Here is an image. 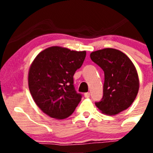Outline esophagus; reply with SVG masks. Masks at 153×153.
Returning a JSON list of instances; mask_svg holds the SVG:
<instances>
[{"label":"esophagus","mask_w":153,"mask_h":153,"mask_svg":"<svg viewBox=\"0 0 153 153\" xmlns=\"http://www.w3.org/2000/svg\"><path fill=\"white\" fill-rule=\"evenodd\" d=\"M84 97L85 98H89L90 97V93H86L84 94Z\"/></svg>","instance_id":"34e87169"}]
</instances>
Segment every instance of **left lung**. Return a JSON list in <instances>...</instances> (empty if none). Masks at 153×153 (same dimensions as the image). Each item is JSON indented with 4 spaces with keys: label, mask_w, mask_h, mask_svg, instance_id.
<instances>
[{
    "label": "left lung",
    "mask_w": 153,
    "mask_h": 153,
    "mask_svg": "<svg viewBox=\"0 0 153 153\" xmlns=\"http://www.w3.org/2000/svg\"><path fill=\"white\" fill-rule=\"evenodd\" d=\"M90 58L104 71L103 97L96 106L102 113L117 115L129 107L140 88L136 67L122 51L105 48L90 53Z\"/></svg>",
    "instance_id": "8db88e82"
}]
</instances>
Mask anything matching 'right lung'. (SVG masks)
Returning <instances> with one entry per match:
<instances>
[{
    "mask_svg": "<svg viewBox=\"0 0 153 153\" xmlns=\"http://www.w3.org/2000/svg\"><path fill=\"white\" fill-rule=\"evenodd\" d=\"M86 54L85 51L53 46L35 57L28 72V86L33 101L45 114L63 120L74 113L82 97L74 89L73 76Z\"/></svg>",
    "mask_w": 153,
    "mask_h": 153,
    "instance_id": "obj_1",
    "label": "right lung"
}]
</instances>
